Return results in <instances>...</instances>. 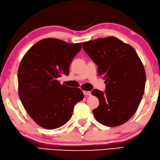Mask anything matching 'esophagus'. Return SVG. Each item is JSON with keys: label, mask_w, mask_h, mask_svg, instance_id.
<instances>
[{"label": "esophagus", "mask_w": 160, "mask_h": 160, "mask_svg": "<svg viewBox=\"0 0 160 160\" xmlns=\"http://www.w3.org/2000/svg\"><path fill=\"white\" fill-rule=\"evenodd\" d=\"M83 92L84 95H86V96H88V95H91V93H90V91H86V90H83Z\"/></svg>", "instance_id": "34e87169"}]
</instances>
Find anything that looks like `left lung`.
<instances>
[{"label": "left lung", "mask_w": 160, "mask_h": 160, "mask_svg": "<svg viewBox=\"0 0 160 160\" xmlns=\"http://www.w3.org/2000/svg\"><path fill=\"white\" fill-rule=\"evenodd\" d=\"M83 49L107 84L104 92H92L99 102L92 110L95 119L108 127L124 124L136 112L144 93L146 76L142 62L130 45L111 36L84 42Z\"/></svg>", "instance_id": "left-lung-1"}]
</instances>
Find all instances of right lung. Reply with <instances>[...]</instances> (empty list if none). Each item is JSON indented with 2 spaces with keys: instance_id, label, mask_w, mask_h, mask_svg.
Masks as SVG:
<instances>
[{
  "instance_id": "1",
  "label": "right lung",
  "mask_w": 160,
  "mask_h": 160,
  "mask_svg": "<svg viewBox=\"0 0 160 160\" xmlns=\"http://www.w3.org/2000/svg\"><path fill=\"white\" fill-rule=\"evenodd\" d=\"M82 43L46 38L26 53L18 70L19 96L31 118L40 127L53 129L65 125L74 107L83 99L82 90L61 85L58 78L69 68Z\"/></svg>"
}]
</instances>
